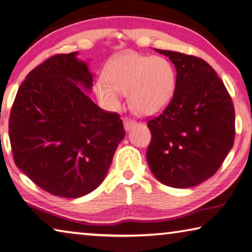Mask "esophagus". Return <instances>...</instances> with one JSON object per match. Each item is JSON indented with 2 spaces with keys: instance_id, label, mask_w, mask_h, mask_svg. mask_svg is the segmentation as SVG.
<instances>
[{
  "instance_id": "34e87169",
  "label": "esophagus",
  "mask_w": 252,
  "mask_h": 252,
  "mask_svg": "<svg viewBox=\"0 0 252 252\" xmlns=\"http://www.w3.org/2000/svg\"><path fill=\"white\" fill-rule=\"evenodd\" d=\"M136 123L134 119H129V118H124V126H125L126 130H129L133 128V127L136 126Z\"/></svg>"
}]
</instances>
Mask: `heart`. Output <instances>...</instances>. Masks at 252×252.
Returning a JSON list of instances; mask_svg holds the SVG:
<instances>
[{
    "label": "heart",
    "mask_w": 252,
    "mask_h": 252,
    "mask_svg": "<svg viewBox=\"0 0 252 252\" xmlns=\"http://www.w3.org/2000/svg\"><path fill=\"white\" fill-rule=\"evenodd\" d=\"M175 88L172 65L160 57L127 53L107 65L105 77L98 78L94 92L107 109H117L124 93L134 111L151 116L163 110L171 101Z\"/></svg>",
    "instance_id": "1"
}]
</instances>
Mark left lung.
Returning <instances> with one entry per match:
<instances>
[{"mask_svg": "<svg viewBox=\"0 0 252 252\" xmlns=\"http://www.w3.org/2000/svg\"><path fill=\"white\" fill-rule=\"evenodd\" d=\"M155 50L174 63L176 82L163 113L147 122L152 139L146 158L160 183L192 188L216 174L233 146V102L207 61L181 52Z\"/></svg>", "mask_w": 252, "mask_h": 252, "instance_id": "obj_1", "label": "left lung"}]
</instances>
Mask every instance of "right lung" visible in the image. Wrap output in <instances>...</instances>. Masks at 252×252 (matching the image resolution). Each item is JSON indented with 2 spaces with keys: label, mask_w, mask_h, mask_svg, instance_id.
<instances>
[{
  "label": "right lung",
  "mask_w": 252,
  "mask_h": 252,
  "mask_svg": "<svg viewBox=\"0 0 252 252\" xmlns=\"http://www.w3.org/2000/svg\"><path fill=\"white\" fill-rule=\"evenodd\" d=\"M77 55L52 56L29 72L9 119L16 166L45 192L68 199L101 184L126 134L121 116L81 88L92 89L93 75Z\"/></svg>",
  "instance_id": "right-lung-1"
}]
</instances>
